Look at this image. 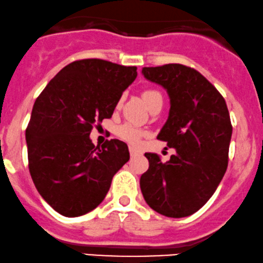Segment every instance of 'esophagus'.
<instances>
[{
    "label": "esophagus",
    "instance_id": "obj_1",
    "mask_svg": "<svg viewBox=\"0 0 263 263\" xmlns=\"http://www.w3.org/2000/svg\"><path fill=\"white\" fill-rule=\"evenodd\" d=\"M129 152H130L132 157H134V156H137V155H139V151L134 147H129Z\"/></svg>",
    "mask_w": 263,
    "mask_h": 263
}]
</instances>
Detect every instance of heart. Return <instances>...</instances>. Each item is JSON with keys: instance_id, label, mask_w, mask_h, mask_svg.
<instances>
[{"instance_id": "obj_1", "label": "heart", "mask_w": 263, "mask_h": 263, "mask_svg": "<svg viewBox=\"0 0 263 263\" xmlns=\"http://www.w3.org/2000/svg\"><path fill=\"white\" fill-rule=\"evenodd\" d=\"M142 99H144V101L146 102V105L150 107V108L157 105H162V102H163L162 93L158 91V90L155 89L144 90V91H142ZM118 105H121V101L118 102ZM116 133L119 138L128 141L129 144L132 145H138L139 142L141 141V138L146 134V133L139 128L138 125L132 124V123H125V124L119 125L118 128H117Z\"/></svg>"}]
</instances>
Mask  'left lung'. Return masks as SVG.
<instances>
[{
	"label": "left lung",
	"instance_id": "8db88e82",
	"mask_svg": "<svg viewBox=\"0 0 263 263\" xmlns=\"http://www.w3.org/2000/svg\"><path fill=\"white\" fill-rule=\"evenodd\" d=\"M171 99L170 116L157 139L176 148L171 160L145 154L148 170L140 178L147 205L161 215L180 218L199 211L213 195L228 167L233 126L226 100L194 68L171 63L144 67Z\"/></svg>",
	"mask_w": 263,
	"mask_h": 263
}]
</instances>
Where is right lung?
<instances>
[{
    "mask_svg": "<svg viewBox=\"0 0 263 263\" xmlns=\"http://www.w3.org/2000/svg\"><path fill=\"white\" fill-rule=\"evenodd\" d=\"M137 76V67L99 58L74 61L35 101L25 130L29 172L39 194L62 216L96 209L113 176L129 161L125 142L111 139L99 147L89 135L102 119L111 118Z\"/></svg>",
    "mask_w": 263,
    "mask_h": 263,
    "instance_id": "obj_1",
    "label": "right lung"
}]
</instances>
